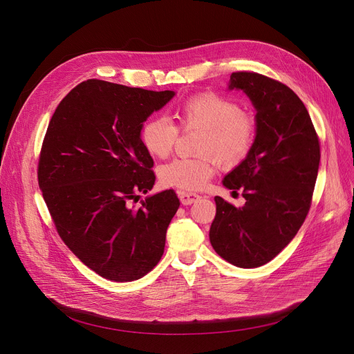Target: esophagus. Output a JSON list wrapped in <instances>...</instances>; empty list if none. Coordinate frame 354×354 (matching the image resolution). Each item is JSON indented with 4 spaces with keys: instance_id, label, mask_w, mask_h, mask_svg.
<instances>
[{
    "instance_id": "obj_1",
    "label": "esophagus",
    "mask_w": 354,
    "mask_h": 354,
    "mask_svg": "<svg viewBox=\"0 0 354 354\" xmlns=\"http://www.w3.org/2000/svg\"><path fill=\"white\" fill-rule=\"evenodd\" d=\"M179 198H180V203L183 206H190V205L196 203V201L200 198V196L194 194V193H185V192H182V193H179Z\"/></svg>"
}]
</instances>
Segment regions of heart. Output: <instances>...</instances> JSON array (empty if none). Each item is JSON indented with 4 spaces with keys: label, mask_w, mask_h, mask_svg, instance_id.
<instances>
[{
    "label": "heart",
    "mask_w": 354,
    "mask_h": 354,
    "mask_svg": "<svg viewBox=\"0 0 354 354\" xmlns=\"http://www.w3.org/2000/svg\"><path fill=\"white\" fill-rule=\"evenodd\" d=\"M179 119L183 127L201 129L198 149L201 158H179L162 167V185L185 192L201 190L216 171L213 156L224 165L242 161L254 145L257 122L254 116L239 111L232 99L216 92L192 96L180 106ZM178 138V129L167 118L147 120L140 130V141L148 154L165 158Z\"/></svg>",
    "instance_id": "b5f03b06"
}]
</instances>
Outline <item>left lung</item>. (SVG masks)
I'll list each match as a JSON object with an SVG mask.
<instances>
[{"mask_svg":"<svg viewBox=\"0 0 354 354\" xmlns=\"http://www.w3.org/2000/svg\"><path fill=\"white\" fill-rule=\"evenodd\" d=\"M242 91L255 108L257 136L245 160L223 185L242 189L239 209L216 196L210 242L234 266L270 262L304 223L319 168V141L307 108L284 84L257 73H232L228 91Z\"/></svg>","mask_w":354,"mask_h":354,"instance_id":"8db88e82","label":"left lung"}]
</instances>
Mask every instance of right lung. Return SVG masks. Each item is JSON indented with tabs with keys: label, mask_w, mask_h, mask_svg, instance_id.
Segmentation results:
<instances>
[{
	"label": "right lung",
	"mask_w": 354,
	"mask_h": 354,
	"mask_svg": "<svg viewBox=\"0 0 354 354\" xmlns=\"http://www.w3.org/2000/svg\"><path fill=\"white\" fill-rule=\"evenodd\" d=\"M174 91H147L100 80L71 89L48 123L39 187L57 232L99 276L133 281L160 262L179 198L154 187V161L140 141L144 122Z\"/></svg>",
	"instance_id": "add662e5"
}]
</instances>
